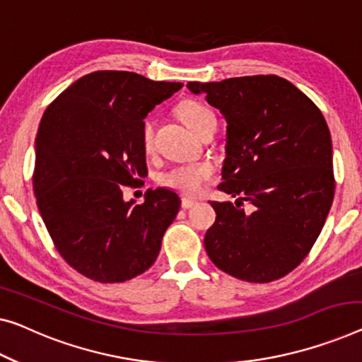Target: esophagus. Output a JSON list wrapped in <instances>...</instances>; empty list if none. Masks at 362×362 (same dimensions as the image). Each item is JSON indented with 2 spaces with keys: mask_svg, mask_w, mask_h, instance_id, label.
<instances>
[{
  "mask_svg": "<svg viewBox=\"0 0 362 362\" xmlns=\"http://www.w3.org/2000/svg\"><path fill=\"white\" fill-rule=\"evenodd\" d=\"M193 204H197V199H193V198H188V197H183V198H182V208H183V209H188V208H192Z\"/></svg>",
  "mask_w": 362,
  "mask_h": 362,
  "instance_id": "1",
  "label": "esophagus"
}]
</instances>
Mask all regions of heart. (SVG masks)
I'll return each mask as SVG.
<instances>
[{
  "label": "heart",
  "instance_id": "b5f03b06",
  "mask_svg": "<svg viewBox=\"0 0 362 362\" xmlns=\"http://www.w3.org/2000/svg\"><path fill=\"white\" fill-rule=\"evenodd\" d=\"M213 112L203 104L195 100H185L179 107V117L185 125L195 132V129L211 117ZM143 148L146 153H151L154 148V123L148 122L143 128ZM214 169L209 164H185L177 165L174 169L160 177V183L165 187L177 190L185 195H197L206 183L213 179Z\"/></svg>",
  "mask_w": 362,
  "mask_h": 362
}]
</instances>
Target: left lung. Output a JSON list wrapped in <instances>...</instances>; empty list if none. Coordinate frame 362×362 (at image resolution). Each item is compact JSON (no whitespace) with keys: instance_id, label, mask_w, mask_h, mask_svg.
I'll list each match as a JSON object with an SVG mask.
<instances>
[{"instance_id":"8db88e82","label":"left lung","mask_w":362,"mask_h":362,"mask_svg":"<svg viewBox=\"0 0 362 362\" xmlns=\"http://www.w3.org/2000/svg\"><path fill=\"white\" fill-rule=\"evenodd\" d=\"M228 122L221 192L204 249L219 269L269 283L300 265L335 195L330 129L314 102L274 74L188 83ZM245 201L251 209L240 204Z\"/></svg>"}]
</instances>
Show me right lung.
<instances>
[{"instance_id": "add662e5", "label": "right lung", "mask_w": 362, "mask_h": 362, "mask_svg": "<svg viewBox=\"0 0 362 362\" xmlns=\"http://www.w3.org/2000/svg\"><path fill=\"white\" fill-rule=\"evenodd\" d=\"M182 86L94 71L43 112L32 177L37 206L57 250L83 276L123 283L158 258L180 198L149 188L136 204L123 199V187L148 174L143 120Z\"/></svg>"}]
</instances>
